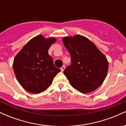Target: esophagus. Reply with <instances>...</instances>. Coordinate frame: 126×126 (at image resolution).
Segmentation results:
<instances>
[{
    "label": "esophagus",
    "instance_id": "esophagus-1",
    "mask_svg": "<svg viewBox=\"0 0 126 126\" xmlns=\"http://www.w3.org/2000/svg\"><path fill=\"white\" fill-rule=\"evenodd\" d=\"M61 69L62 72L64 71V70L65 69V66H62V67H61V69Z\"/></svg>",
    "mask_w": 126,
    "mask_h": 126
}]
</instances>
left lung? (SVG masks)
I'll list each match as a JSON object with an SVG mask.
<instances>
[{"label": "left lung", "mask_w": 126, "mask_h": 126, "mask_svg": "<svg viewBox=\"0 0 126 126\" xmlns=\"http://www.w3.org/2000/svg\"><path fill=\"white\" fill-rule=\"evenodd\" d=\"M62 41L71 56V65L63 72L75 89L83 94L97 89L107 74L106 57L89 39L80 35L65 37Z\"/></svg>", "instance_id": "obj_1"}]
</instances>
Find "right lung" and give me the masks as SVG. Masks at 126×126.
Segmentation results:
<instances>
[{
	"label": "right lung",
	"mask_w": 126,
	"mask_h": 126,
	"mask_svg": "<svg viewBox=\"0 0 126 126\" xmlns=\"http://www.w3.org/2000/svg\"><path fill=\"white\" fill-rule=\"evenodd\" d=\"M56 38L39 35L24 46L14 59L13 68L17 80L25 90L32 94L44 92L61 71L54 66L48 49Z\"/></svg>",
	"instance_id": "obj_1"
}]
</instances>
